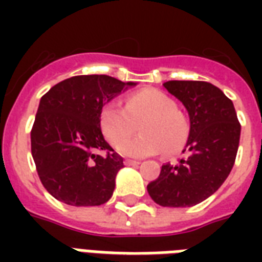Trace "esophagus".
Listing matches in <instances>:
<instances>
[{
  "label": "esophagus",
  "mask_w": 262,
  "mask_h": 262,
  "mask_svg": "<svg viewBox=\"0 0 262 262\" xmlns=\"http://www.w3.org/2000/svg\"><path fill=\"white\" fill-rule=\"evenodd\" d=\"M140 163L136 160H125V165H139Z\"/></svg>",
  "instance_id": "obj_1"
}]
</instances>
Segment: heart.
<instances>
[{"mask_svg": "<svg viewBox=\"0 0 262 262\" xmlns=\"http://www.w3.org/2000/svg\"><path fill=\"white\" fill-rule=\"evenodd\" d=\"M140 121L142 135L128 139ZM99 125L105 139L127 157H147L164 150L178 153L187 143L189 125L177 109L176 101L157 90H143L127 97L125 108L109 102L99 114ZM127 138V141L124 139Z\"/></svg>", "mask_w": 262, "mask_h": 262, "instance_id": "heart-1", "label": "heart"}]
</instances>
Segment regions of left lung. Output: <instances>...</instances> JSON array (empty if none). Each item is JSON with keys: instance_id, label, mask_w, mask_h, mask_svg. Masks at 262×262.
I'll list each match as a JSON object with an SVG mask.
<instances>
[{"instance_id": "left-lung-1", "label": "left lung", "mask_w": 262, "mask_h": 262, "mask_svg": "<svg viewBox=\"0 0 262 262\" xmlns=\"http://www.w3.org/2000/svg\"><path fill=\"white\" fill-rule=\"evenodd\" d=\"M167 91L189 115V137L178 164H164L147 185L154 202L168 208L201 203L226 181L234 165L242 126L234 105L222 90L206 81H167Z\"/></svg>"}]
</instances>
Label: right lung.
<instances>
[{
  "label": "right lung",
  "mask_w": 262,
  "mask_h": 262,
  "mask_svg": "<svg viewBox=\"0 0 262 262\" xmlns=\"http://www.w3.org/2000/svg\"><path fill=\"white\" fill-rule=\"evenodd\" d=\"M136 82L109 75H75L52 86L39 102L31 132L37 176L52 196L71 206L108 202L123 159L103 139V105ZM103 149L106 156L97 151Z\"/></svg>",
  "instance_id": "right-lung-1"
}]
</instances>
